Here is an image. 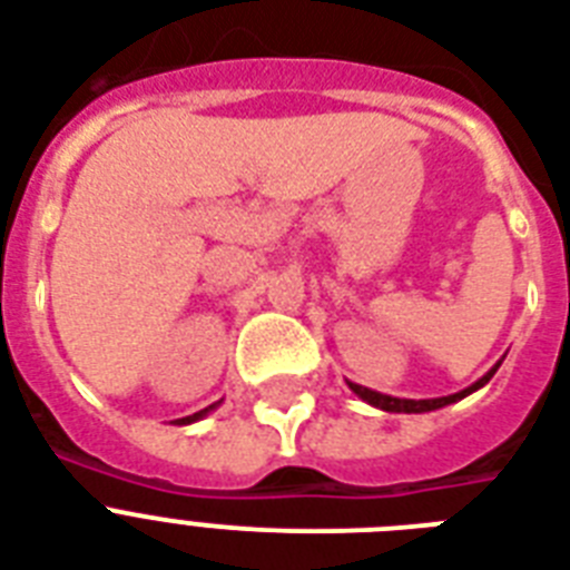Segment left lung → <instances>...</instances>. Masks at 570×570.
<instances>
[{
    "mask_svg": "<svg viewBox=\"0 0 570 570\" xmlns=\"http://www.w3.org/2000/svg\"><path fill=\"white\" fill-rule=\"evenodd\" d=\"M497 366H500V364L491 366V370H488V373L482 375V379H479V381H473L470 387L459 390V393H452V396H438V399H399V396H387V393H379V390L361 387V384H352V381H348V387H352V393H355V396L364 399L366 405L381 407V411H390V414H425V411H438V407H446V405H452V402H459V399L470 396V393H476L479 387H485L488 381L494 379Z\"/></svg>",
    "mask_w": 570,
    "mask_h": 570,
    "instance_id": "8db88e82",
    "label": "left lung"
}]
</instances>
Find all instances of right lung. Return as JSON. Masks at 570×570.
<instances>
[{
  "mask_svg": "<svg viewBox=\"0 0 570 570\" xmlns=\"http://www.w3.org/2000/svg\"><path fill=\"white\" fill-rule=\"evenodd\" d=\"M222 405V402H215V405H209V407H204V411H197V414H191V416H183V420H177V425H189V423H197V420H204L206 414H209V411H215V407Z\"/></svg>",
  "mask_w": 570,
  "mask_h": 570,
  "instance_id": "add662e5",
  "label": "right lung"
}]
</instances>
